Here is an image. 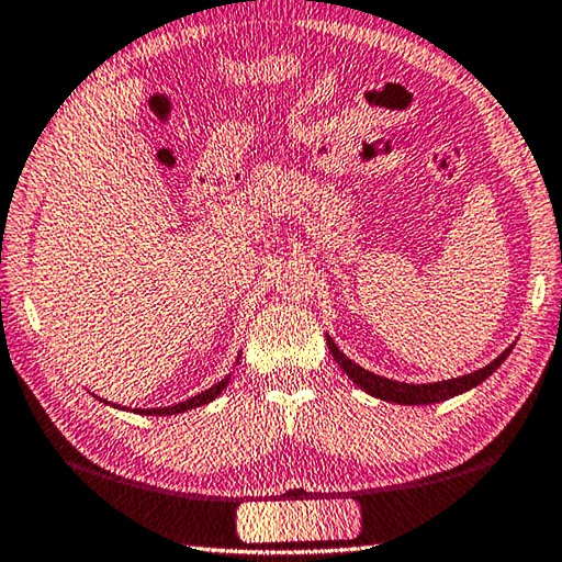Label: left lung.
<instances>
[{
	"label": "left lung",
	"mask_w": 562,
	"mask_h": 562,
	"mask_svg": "<svg viewBox=\"0 0 562 562\" xmlns=\"http://www.w3.org/2000/svg\"><path fill=\"white\" fill-rule=\"evenodd\" d=\"M327 347H329L331 357H335L337 364L341 367V372H345L351 379V382H355L361 389V392L372 394L374 398H382V402H392V404L426 406V404L446 402V398L459 396L463 392H471L473 386L486 382V379L493 372H496L503 361L508 359V355L516 345L503 349L501 355L491 361V364L475 369V372H471V374H463V376H456V379H443V382H431V384H406V382H396V379H386V376H379L374 372H369V369L359 367L357 361H351L345 355V351H341L335 345V339H331L329 335H327Z\"/></svg>",
	"instance_id": "left-lung-1"
}]
</instances>
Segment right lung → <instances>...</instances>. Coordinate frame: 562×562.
Instances as JSON below:
<instances>
[{
	"instance_id": "right-lung-1",
	"label": "right lung",
	"mask_w": 562,
	"mask_h": 562,
	"mask_svg": "<svg viewBox=\"0 0 562 562\" xmlns=\"http://www.w3.org/2000/svg\"><path fill=\"white\" fill-rule=\"evenodd\" d=\"M240 357L243 355H237V359H235V367L240 364ZM233 379V374H225V379H221V382L217 384H213L211 389H205V392H201V394H195V396H190V398H186V402H180V404H173V406H154V408H131L133 414H144V416H173V414H183V412H188V408H195V406H203V404H211L213 398H217L223 394V389L227 386V382H231ZM99 402H103V404H109L106 398H99ZM113 408H126V406H121V404H111ZM128 412V408H126Z\"/></svg>"
}]
</instances>
